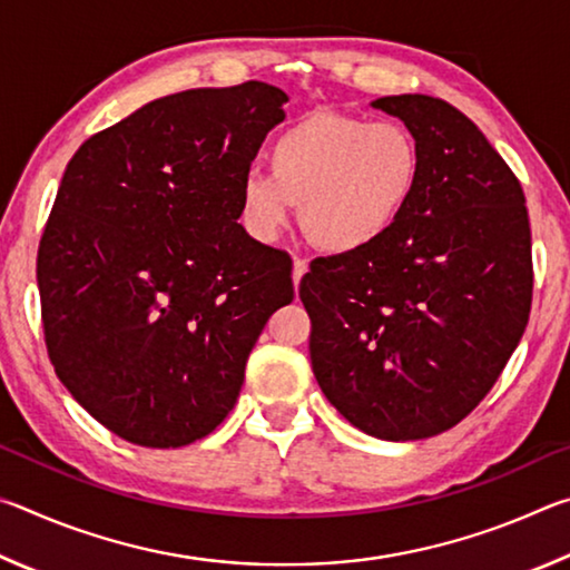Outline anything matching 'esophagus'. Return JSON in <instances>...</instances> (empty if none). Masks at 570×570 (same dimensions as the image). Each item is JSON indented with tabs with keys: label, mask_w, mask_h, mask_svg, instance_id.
I'll return each instance as SVG.
<instances>
[{
	"label": "esophagus",
	"mask_w": 570,
	"mask_h": 570,
	"mask_svg": "<svg viewBox=\"0 0 570 570\" xmlns=\"http://www.w3.org/2000/svg\"><path fill=\"white\" fill-rule=\"evenodd\" d=\"M306 268H308V264H306V258H294V286H298V282H302V276L306 274Z\"/></svg>",
	"instance_id": "esophagus-1"
}]
</instances>
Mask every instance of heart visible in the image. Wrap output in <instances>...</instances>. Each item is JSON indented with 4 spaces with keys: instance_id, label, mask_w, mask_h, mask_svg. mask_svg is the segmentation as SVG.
I'll return each mask as SVG.
<instances>
[{
    "instance_id": "1",
    "label": "heart",
    "mask_w": 570,
    "mask_h": 570,
    "mask_svg": "<svg viewBox=\"0 0 570 570\" xmlns=\"http://www.w3.org/2000/svg\"><path fill=\"white\" fill-rule=\"evenodd\" d=\"M268 168L246 170L238 210L254 238L272 244L294 218L316 248L352 254L387 236L417 190L422 158L410 130L342 112H312L278 132Z\"/></svg>"
}]
</instances>
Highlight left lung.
<instances>
[{"label":"left lung","mask_w":570,"mask_h":570,"mask_svg":"<svg viewBox=\"0 0 570 570\" xmlns=\"http://www.w3.org/2000/svg\"><path fill=\"white\" fill-rule=\"evenodd\" d=\"M372 108L417 142V190L377 244L314 258L298 296L326 400L366 435L422 440L478 407L525 332L528 208L515 173L450 102L390 95Z\"/></svg>","instance_id":"obj_1"}]
</instances>
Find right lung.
Segmentation results:
<instances>
[{
    "instance_id": "obj_1",
    "label": "right lung",
    "mask_w": 570,
    "mask_h": 570,
    "mask_svg": "<svg viewBox=\"0 0 570 570\" xmlns=\"http://www.w3.org/2000/svg\"><path fill=\"white\" fill-rule=\"evenodd\" d=\"M286 100L256 80L166 95L67 163L37 250L47 354L132 445L214 432L268 316L292 304V258L236 224L240 176Z\"/></svg>"
}]
</instances>
